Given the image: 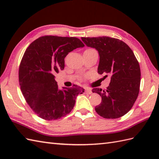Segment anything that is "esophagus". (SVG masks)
Wrapping results in <instances>:
<instances>
[{"mask_svg":"<svg viewBox=\"0 0 159 159\" xmlns=\"http://www.w3.org/2000/svg\"><path fill=\"white\" fill-rule=\"evenodd\" d=\"M85 93H88V94H91V93H92V89H91L87 88V89H85Z\"/></svg>","mask_w":159,"mask_h":159,"instance_id":"obj_1","label":"esophagus"}]
</instances>
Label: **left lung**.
I'll return each mask as SVG.
<instances>
[{
	"instance_id": "8db88e82",
	"label": "left lung",
	"mask_w": 159,
	"mask_h": 159,
	"mask_svg": "<svg viewBox=\"0 0 159 159\" xmlns=\"http://www.w3.org/2000/svg\"><path fill=\"white\" fill-rule=\"evenodd\" d=\"M81 39L87 46L98 51V72L111 76L107 89H92L93 93L102 97V102L95 107L96 111L107 119L122 117L133 107L139 92L141 70L133 50L121 40L109 37Z\"/></svg>"
}]
</instances>
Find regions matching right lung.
Masks as SVG:
<instances>
[{"mask_svg":"<svg viewBox=\"0 0 159 159\" xmlns=\"http://www.w3.org/2000/svg\"><path fill=\"white\" fill-rule=\"evenodd\" d=\"M85 45L74 37L46 35L26 48L19 67V83L22 95L31 109L46 120H56L73 109L76 98L84 92L81 87L60 90L55 74L63 70L65 57Z\"/></svg>","mask_w":159,"mask_h":159,"instance_id":"right-lung-1","label":"right lung"}]
</instances>
